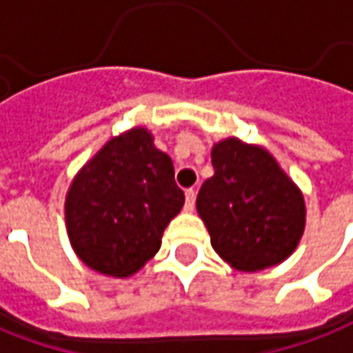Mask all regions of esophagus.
<instances>
[{
	"mask_svg": "<svg viewBox=\"0 0 353 353\" xmlns=\"http://www.w3.org/2000/svg\"><path fill=\"white\" fill-rule=\"evenodd\" d=\"M195 207V189H187L185 191V210L191 212Z\"/></svg>",
	"mask_w": 353,
	"mask_h": 353,
	"instance_id": "esophagus-1",
	"label": "esophagus"
}]
</instances>
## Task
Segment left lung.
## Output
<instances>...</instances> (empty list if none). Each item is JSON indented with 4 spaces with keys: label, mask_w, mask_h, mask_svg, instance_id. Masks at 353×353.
<instances>
[{
    "label": "left lung",
    "mask_w": 353,
    "mask_h": 353,
    "mask_svg": "<svg viewBox=\"0 0 353 353\" xmlns=\"http://www.w3.org/2000/svg\"><path fill=\"white\" fill-rule=\"evenodd\" d=\"M214 176L201 185L196 212L222 261L241 272L284 263L305 232V199L265 146L228 137L210 150Z\"/></svg>",
    "instance_id": "left-lung-1"
}]
</instances>
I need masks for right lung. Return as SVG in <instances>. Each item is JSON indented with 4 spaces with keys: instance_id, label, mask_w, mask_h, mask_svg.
Returning a JSON list of instances; mask_svg holds the SVG:
<instances>
[{
    "instance_id": "add662e5",
    "label": "right lung",
    "mask_w": 353,
    "mask_h": 353,
    "mask_svg": "<svg viewBox=\"0 0 353 353\" xmlns=\"http://www.w3.org/2000/svg\"><path fill=\"white\" fill-rule=\"evenodd\" d=\"M185 203L174 164L146 127L112 137L73 177L65 195L69 243L86 267L127 278L162 245Z\"/></svg>"
}]
</instances>
